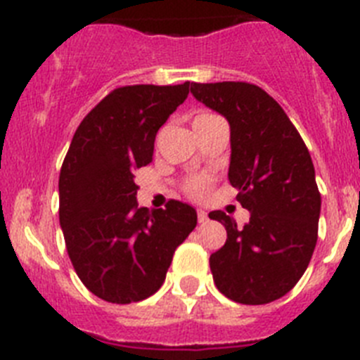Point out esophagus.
<instances>
[{
  "instance_id": "34e87169",
  "label": "esophagus",
  "mask_w": 360,
  "mask_h": 360,
  "mask_svg": "<svg viewBox=\"0 0 360 360\" xmlns=\"http://www.w3.org/2000/svg\"><path fill=\"white\" fill-rule=\"evenodd\" d=\"M198 221H200V224H205V221H209L207 212L202 211V209H200V211H198Z\"/></svg>"
}]
</instances>
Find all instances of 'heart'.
Masks as SVG:
<instances>
[{
  "instance_id": "obj_1",
  "label": "heart",
  "mask_w": 360,
  "mask_h": 360,
  "mask_svg": "<svg viewBox=\"0 0 360 360\" xmlns=\"http://www.w3.org/2000/svg\"><path fill=\"white\" fill-rule=\"evenodd\" d=\"M211 117L214 115H207V113H202V115H198L195 119V122H200V120H205V119H211ZM193 122V124H195ZM209 189V180L207 178H203V176H198V178H193V180H189L186 186V191H187V195L193 196V198H202L205 193H207Z\"/></svg>"
}]
</instances>
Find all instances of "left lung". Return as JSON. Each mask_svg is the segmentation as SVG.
<instances>
[{
  "label": "left lung",
  "instance_id": "obj_1",
  "mask_svg": "<svg viewBox=\"0 0 360 360\" xmlns=\"http://www.w3.org/2000/svg\"><path fill=\"white\" fill-rule=\"evenodd\" d=\"M196 101L231 126L229 182L250 212L249 224L209 212L227 231L211 254L214 285L241 304L283 297L304 274L317 243L321 195L310 153L283 108L249 82H191Z\"/></svg>",
  "mask_w": 360,
  "mask_h": 360
}]
</instances>
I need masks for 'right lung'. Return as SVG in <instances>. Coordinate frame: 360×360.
Returning a JSON list of instances; mask_svg holds the SVG:
<instances>
[{"label": "right lung", "instance_id": "1", "mask_svg": "<svg viewBox=\"0 0 360 360\" xmlns=\"http://www.w3.org/2000/svg\"><path fill=\"white\" fill-rule=\"evenodd\" d=\"M191 82L136 84L111 91L79 124L59 174V224L84 287L128 304L164 283L176 247L196 227V211L136 203L135 169L153 160L155 136L187 98Z\"/></svg>", "mask_w": 360, "mask_h": 360}]
</instances>
